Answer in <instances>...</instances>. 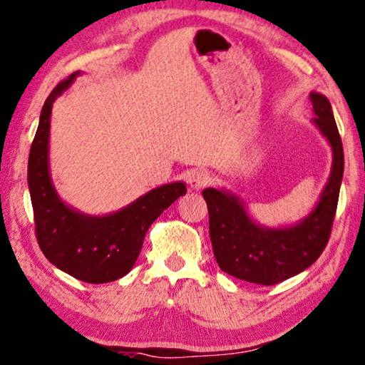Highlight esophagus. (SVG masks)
Returning a JSON list of instances; mask_svg holds the SVG:
<instances>
[{"label": "esophagus", "mask_w": 365, "mask_h": 365, "mask_svg": "<svg viewBox=\"0 0 365 365\" xmlns=\"http://www.w3.org/2000/svg\"><path fill=\"white\" fill-rule=\"evenodd\" d=\"M210 182H212V177H210V173L205 170V168H197V170H193L188 177L190 187L195 188V190L207 187Z\"/></svg>", "instance_id": "obj_1"}]
</instances>
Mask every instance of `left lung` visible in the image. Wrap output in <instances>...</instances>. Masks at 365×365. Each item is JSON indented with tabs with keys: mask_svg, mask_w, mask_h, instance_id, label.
I'll return each instance as SVG.
<instances>
[{
	"mask_svg": "<svg viewBox=\"0 0 365 365\" xmlns=\"http://www.w3.org/2000/svg\"><path fill=\"white\" fill-rule=\"evenodd\" d=\"M312 119L332 147V170L316 208L294 227L266 228L248 217L243 203L225 190L205 188L213 255L225 273L248 283L278 284L314 263L329 241L344 173V150L331 102L309 94Z\"/></svg>",
	"mask_w": 365,
	"mask_h": 365,
	"instance_id": "8db88e82",
	"label": "left lung"
}]
</instances>
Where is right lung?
Here are the masks:
<instances>
[{
    "label": "right lung",
    "mask_w": 365,
    "mask_h": 365,
    "mask_svg": "<svg viewBox=\"0 0 365 365\" xmlns=\"http://www.w3.org/2000/svg\"><path fill=\"white\" fill-rule=\"evenodd\" d=\"M54 87L39 115L28 162V187L34 212L36 238L46 258L64 273L84 283H110L135 264L150 225L178 197L187 193L183 182L153 188L119 212L89 217L68 207L51 182L49 129L56 97L73 84L76 76Z\"/></svg>",
    "instance_id": "right-lung-1"
}]
</instances>
